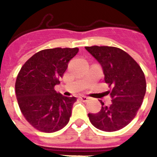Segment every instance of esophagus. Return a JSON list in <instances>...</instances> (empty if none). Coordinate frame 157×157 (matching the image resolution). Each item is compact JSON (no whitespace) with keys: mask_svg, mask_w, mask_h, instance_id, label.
<instances>
[{"mask_svg":"<svg viewBox=\"0 0 157 157\" xmlns=\"http://www.w3.org/2000/svg\"><path fill=\"white\" fill-rule=\"evenodd\" d=\"M80 98H81V100L83 101V102H87V101L90 99V98H89V97H87V96H85V95H81L80 96Z\"/></svg>","mask_w":157,"mask_h":157,"instance_id":"34e87169","label":"esophagus"}]
</instances>
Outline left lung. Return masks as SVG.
Returning <instances> with one entry per match:
<instances>
[{
  "label": "left lung",
  "mask_w": 157,
  "mask_h": 157,
  "mask_svg": "<svg viewBox=\"0 0 157 157\" xmlns=\"http://www.w3.org/2000/svg\"><path fill=\"white\" fill-rule=\"evenodd\" d=\"M103 68L104 81L112 86L109 106L99 100L98 113H89L91 124L107 132L117 131L130 123L141 107L146 93V80L139 65L124 50L112 46H86Z\"/></svg>",
  "instance_id": "obj_1"
}]
</instances>
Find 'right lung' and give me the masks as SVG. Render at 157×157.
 <instances>
[{
  "label": "right lung",
  "mask_w": 157,
  "mask_h": 157,
  "mask_svg": "<svg viewBox=\"0 0 157 157\" xmlns=\"http://www.w3.org/2000/svg\"><path fill=\"white\" fill-rule=\"evenodd\" d=\"M78 48H54L32 56L18 72L15 93L23 117L34 128L45 133L63 129L68 123L76 97L54 90Z\"/></svg>",
  "instance_id": "add662e5"
}]
</instances>
